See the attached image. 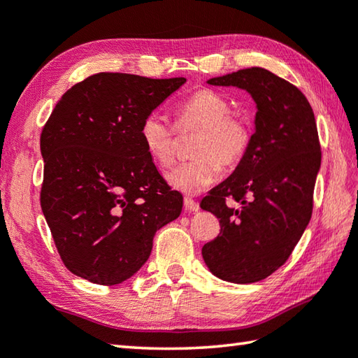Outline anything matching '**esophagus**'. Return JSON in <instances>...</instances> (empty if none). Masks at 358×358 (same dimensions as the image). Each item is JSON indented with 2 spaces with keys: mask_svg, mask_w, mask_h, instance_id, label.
<instances>
[{
  "mask_svg": "<svg viewBox=\"0 0 358 358\" xmlns=\"http://www.w3.org/2000/svg\"><path fill=\"white\" fill-rule=\"evenodd\" d=\"M183 203H185V210H186L187 213H197L199 208H200L197 201L189 199V197H186V199L183 200Z\"/></svg>",
  "mask_w": 358,
  "mask_h": 358,
  "instance_id": "obj_1",
  "label": "esophagus"
}]
</instances>
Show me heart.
Wrapping results in <instances>:
<instances>
[{"label": "heart", "instance_id": "heart-1", "mask_svg": "<svg viewBox=\"0 0 358 358\" xmlns=\"http://www.w3.org/2000/svg\"><path fill=\"white\" fill-rule=\"evenodd\" d=\"M177 128L181 133L197 131L192 141L194 159L175 166L166 180L175 191L199 194L219 177L220 166L235 167L250 145L252 129L241 117L230 114V105L222 95L201 89L187 96L177 108ZM141 141L148 157L159 167L172 164L175 133L166 117L148 114L141 125Z\"/></svg>", "mask_w": 358, "mask_h": 358}]
</instances>
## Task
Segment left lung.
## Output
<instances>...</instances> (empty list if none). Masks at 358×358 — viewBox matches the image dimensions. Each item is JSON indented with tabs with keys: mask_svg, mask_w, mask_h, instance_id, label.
<instances>
[{
	"mask_svg": "<svg viewBox=\"0 0 358 358\" xmlns=\"http://www.w3.org/2000/svg\"><path fill=\"white\" fill-rule=\"evenodd\" d=\"M206 83L245 90L257 114L244 158L201 200V210L220 224L219 236L201 247V255L220 280L259 282L287 262L310 222L321 169L315 114L301 90L262 67Z\"/></svg>",
	"mask_w": 358,
	"mask_h": 358,
	"instance_id": "obj_1",
	"label": "left lung"
}]
</instances>
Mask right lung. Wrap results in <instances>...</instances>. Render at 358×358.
<instances>
[{
    "mask_svg": "<svg viewBox=\"0 0 358 358\" xmlns=\"http://www.w3.org/2000/svg\"><path fill=\"white\" fill-rule=\"evenodd\" d=\"M186 78L96 73L57 101L41 136V205L66 268L96 285L133 277L153 236L177 219L171 191L141 141V125Z\"/></svg>",
    "mask_w": 358,
    "mask_h": 358,
    "instance_id": "right-lung-1",
    "label": "right lung"
}]
</instances>
